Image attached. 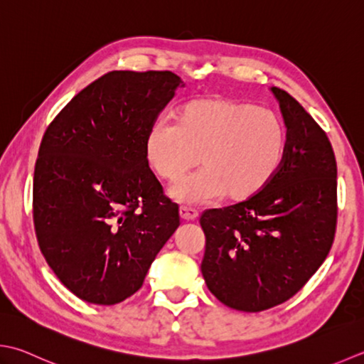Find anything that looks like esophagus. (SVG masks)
Masks as SVG:
<instances>
[{
    "label": "esophagus",
    "mask_w": 364,
    "mask_h": 364,
    "mask_svg": "<svg viewBox=\"0 0 364 364\" xmlns=\"http://www.w3.org/2000/svg\"><path fill=\"white\" fill-rule=\"evenodd\" d=\"M180 216L183 220H194V219H197L198 213H197V210L191 208V206H181Z\"/></svg>",
    "instance_id": "obj_1"
}]
</instances>
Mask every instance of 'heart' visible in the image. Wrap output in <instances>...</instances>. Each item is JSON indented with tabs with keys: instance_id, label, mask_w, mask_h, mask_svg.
I'll use <instances>...</instances> for the list:
<instances>
[{
	"instance_id": "1",
	"label": "heart",
	"mask_w": 364,
	"mask_h": 364,
	"mask_svg": "<svg viewBox=\"0 0 364 364\" xmlns=\"http://www.w3.org/2000/svg\"><path fill=\"white\" fill-rule=\"evenodd\" d=\"M287 132L276 112L227 97L184 104L175 124L159 121L145 139L151 172L175 183L197 166L202 170L175 184L170 197L197 205L225 196L246 200L267 186L286 158Z\"/></svg>"
}]
</instances>
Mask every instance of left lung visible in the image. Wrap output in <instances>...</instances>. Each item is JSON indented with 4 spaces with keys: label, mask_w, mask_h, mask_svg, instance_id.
Masks as SVG:
<instances>
[{
    "label": "left lung",
    "mask_w": 364,
    "mask_h": 364,
    "mask_svg": "<svg viewBox=\"0 0 364 364\" xmlns=\"http://www.w3.org/2000/svg\"><path fill=\"white\" fill-rule=\"evenodd\" d=\"M287 127L286 158L247 200L200 216L206 287L232 309L287 301L328 255L338 219V168L328 137L296 99L272 88Z\"/></svg>",
    "instance_id": "1"
}]
</instances>
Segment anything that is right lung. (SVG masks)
<instances>
[{
	"label": "right lung",
	"mask_w": 364,
	"mask_h": 364,
	"mask_svg": "<svg viewBox=\"0 0 364 364\" xmlns=\"http://www.w3.org/2000/svg\"><path fill=\"white\" fill-rule=\"evenodd\" d=\"M184 87L170 70H112L50 123L34 167L41 252L75 296L117 304L137 291L180 225L145 159V139Z\"/></svg>",
	"instance_id": "right-lung-1"
}]
</instances>
